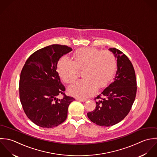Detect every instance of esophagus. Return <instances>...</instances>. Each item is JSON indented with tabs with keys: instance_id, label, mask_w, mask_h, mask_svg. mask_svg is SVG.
Segmentation results:
<instances>
[{
	"instance_id": "34e87169",
	"label": "esophagus",
	"mask_w": 157,
	"mask_h": 157,
	"mask_svg": "<svg viewBox=\"0 0 157 157\" xmlns=\"http://www.w3.org/2000/svg\"><path fill=\"white\" fill-rule=\"evenodd\" d=\"M76 99L79 101H81V102H85L87 101L86 99H82V98H76Z\"/></svg>"
}]
</instances>
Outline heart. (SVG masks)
Here are the masks:
<instances>
[{
    "mask_svg": "<svg viewBox=\"0 0 157 157\" xmlns=\"http://www.w3.org/2000/svg\"><path fill=\"white\" fill-rule=\"evenodd\" d=\"M73 61L61 58L57 63V70L61 79L71 83L77 78L78 70H82L84 79L77 81L68 88L70 94L78 98H87L94 94L97 88L108 84L117 69V59L110 51H101L93 47L82 48L73 55Z\"/></svg>",
    "mask_w": 157,
    "mask_h": 157,
    "instance_id": "1",
    "label": "heart"
}]
</instances>
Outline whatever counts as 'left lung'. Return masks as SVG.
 <instances>
[{
	"mask_svg": "<svg viewBox=\"0 0 157 157\" xmlns=\"http://www.w3.org/2000/svg\"><path fill=\"white\" fill-rule=\"evenodd\" d=\"M109 50L117 59L114 81L95 98L96 107L87 113L91 121L105 127L120 123L127 115L135 101L137 89L135 70L128 58L115 48Z\"/></svg>",
	"mask_w": 157,
	"mask_h": 157,
	"instance_id": "obj_1",
	"label": "left lung"
}]
</instances>
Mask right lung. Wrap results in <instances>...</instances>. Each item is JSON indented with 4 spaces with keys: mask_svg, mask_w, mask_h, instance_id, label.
<instances>
[{
    "mask_svg": "<svg viewBox=\"0 0 157 157\" xmlns=\"http://www.w3.org/2000/svg\"><path fill=\"white\" fill-rule=\"evenodd\" d=\"M72 49L66 45H51L33 53L25 63L20 76L19 96L23 109L35 124L52 128L63 123L68 107L75 100L64 95L57 63Z\"/></svg>",
    "mask_w": 157,
    "mask_h": 157,
    "instance_id": "obj_1",
    "label": "right lung"
}]
</instances>
